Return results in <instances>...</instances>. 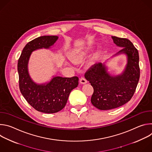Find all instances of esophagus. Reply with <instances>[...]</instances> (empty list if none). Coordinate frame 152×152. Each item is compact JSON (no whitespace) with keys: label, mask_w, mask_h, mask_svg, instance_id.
<instances>
[{"label":"esophagus","mask_w":152,"mask_h":152,"mask_svg":"<svg viewBox=\"0 0 152 152\" xmlns=\"http://www.w3.org/2000/svg\"><path fill=\"white\" fill-rule=\"evenodd\" d=\"M79 82L81 84H85L87 83V81H86V80L84 77H81L79 80Z\"/></svg>","instance_id":"obj_1"}]
</instances>
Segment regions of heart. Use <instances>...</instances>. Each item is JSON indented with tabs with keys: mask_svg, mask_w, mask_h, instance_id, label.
<instances>
[{
	"mask_svg": "<svg viewBox=\"0 0 152 152\" xmlns=\"http://www.w3.org/2000/svg\"><path fill=\"white\" fill-rule=\"evenodd\" d=\"M89 52L88 49H80L72 51L69 54V57L71 61L75 63H78L85 59Z\"/></svg>",
	"mask_w": 152,
	"mask_h": 152,
	"instance_id": "obj_1",
	"label": "heart"
}]
</instances>
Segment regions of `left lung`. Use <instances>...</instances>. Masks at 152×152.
Returning <instances> with one entry per match:
<instances>
[{
  "label": "left lung",
  "instance_id": "1",
  "mask_svg": "<svg viewBox=\"0 0 152 152\" xmlns=\"http://www.w3.org/2000/svg\"><path fill=\"white\" fill-rule=\"evenodd\" d=\"M111 37L116 46L123 49L110 59L124 55L126 64L123 70L120 74H112L108 71L107 61L96 65L85 75V79L90 82L94 89L91 102L100 110L114 109L128 102L135 91L140 79L137 49L128 39Z\"/></svg>",
  "mask_w": 152,
  "mask_h": 152
}]
</instances>
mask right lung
Segmentation results:
<instances>
[{"label":"right lung","instance_id":"add662e5","mask_svg":"<svg viewBox=\"0 0 152 152\" xmlns=\"http://www.w3.org/2000/svg\"><path fill=\"white\" fill-rule=\"evenodd\" d=\"M58 36H41L29 42L23 48L18 61L19 87L21 94L37 111L53 114L66 106L69 94L78 85L79 78L62 77L55 75L48 82L38 83L33 80L28 65L31 54L39 49H50L58 39Z\"/></svg>","mask_w":152,"mask_h":152}]
</instances>
